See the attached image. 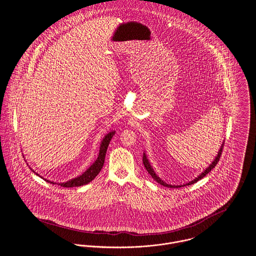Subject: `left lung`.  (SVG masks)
Here are the masks:
<instances>
[{"label": "left lung", "instance_id": "obj_1", "mask_svg": "<svg viewBox=\"0 0 256 256\" xmlns=\"http://www.w3.org/2000/svg\"><path fill=\"white\" fill-rule=\"evenodd\" d=\"M223 146H224V142H222V144H221V146H220V148H219V150H218V154H216V156H215V158L213 160V162H211L210 166L206 169V170H204V172H202L196 178H194V180H192V181H190V182H188L186 184H183V185H171V184H167L166 182H164L163 180H162L156 174V172H154V168H152V166L150 165V163L148 162V158H146V152H144V154H142V163H144V167H146V171L148 172V174L152 176V178H154V180H156L158 183H160V185H162L164 186H167V188H181V186H188V185H192V184H194V183H196V182H198V180H200L202 178H204L206 174H208L210 171L216 166V164L218 163L219 162V160H220V156H221V154H222V150H223Z\"/></svg>", "mask_w": 256, "mask_h": 256}]
</instances>
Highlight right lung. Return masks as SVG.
Wrapping results in <instances>:
<instances>
[{"mask_svg":"<svg viewBox=\"0 0 256 256\" xmlns=\"http://www.w3.org/2000/svg\"><path fill=\"white\" fill-rule=\"evenodd\" d=\"M116 134V131H112L110 132L108 134H106L104 139L100 142V152H98V156L96 158V160L80 176L76 177V178H73L68 182H64V183H58L60 186H66V188H73V186H84L88 183H90L91 181H93L94 179V177L100 173V171L102 170V166H104V158H106V150H108V146L110 144V142L112 139V137L114 136ZM34 173L35 171L32 170ZM38 176L39 174L36 173ZM43 178V177H42ZM44 179V178H43ZM46 182H48L50 184H56L54 182H50V180H46L45 179Z\"/></svg>","mask_w":256,"mask_h":256,"instance_id":"add662e5","label":"right lung"}]
</instances>
